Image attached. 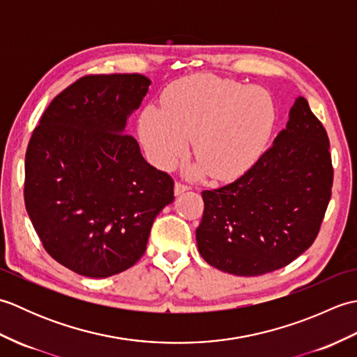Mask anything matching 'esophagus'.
<instances>
[{"label": "esophagus", "mask_w": 357, "mask_h": 357, "mask_svg": "<svg viewBox=\"0 0 357 357\" xmlns=\"http://www.w3.org/2000/svg\"><path fill=\"white\" fill-rule=\"evenodd\" d=\"M188 185H185V184H183V183H176L174 184V195H181V193H184V192H187L188 190Z\"/></svg>", "instance_id": "esophagus-1"}]
</instances>
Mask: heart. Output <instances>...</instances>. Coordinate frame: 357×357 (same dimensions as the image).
<instances>
[{
	"instance_id": "b5f03b06",
	"label": "heart",
	"mask_w": 357,
	"mask_h": 357,
	"mask_svg": "<svg viewBox=\"0 0 357 357\" xmlns=\"http://www.w3.org/2000/svg\"><path fill=\"white\" fill-rule=\"evenodd\" d=\"M275 123V107L261 89L208 75L192 77L164 98V112L153 107L141 116V138L150 161L170 169L193 153L208 176L231 181L261 156Z\"/></svg>"
}]
</instances>
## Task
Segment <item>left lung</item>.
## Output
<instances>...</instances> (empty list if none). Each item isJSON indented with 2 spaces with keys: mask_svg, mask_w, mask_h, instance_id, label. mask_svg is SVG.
<instances>
[{
  "mask_svg": "<svg viewBox=\"0 0 357 357\" xmlns=\"http://www.w3.org/2000/svg\"><path fill=\"white\" fill-rule=\"evenodd\" d=\"M328 135L299 96L273 146L234 183L204 190L196 242L204 259L236 276L282 268L313 244L331 198Z\"/></svg>",
  "mask_w": 357,
  "mask_h": 357,
  "instance_id": "1",
  "label": "left lung"
}]
</instances>
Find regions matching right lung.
<instances>
[{
	"mask_svg": "<svg viewBox=\"0 0 357 357\" xmlns=\"http://www.w3.org/2000/svg\"><path fill=\"white\" fill-rule=\"evenodd\" d=\"M150 79L87 75L53 98L26 151L24 202L53 259L87 278L130 268L155 218L173 202V179L126 133Z\"/></svg>",
	"mask_w": 357,
	"mask_h": 357,
	"instance_id": "add662e5",
	"label": "right lung"
}]
</instances>
